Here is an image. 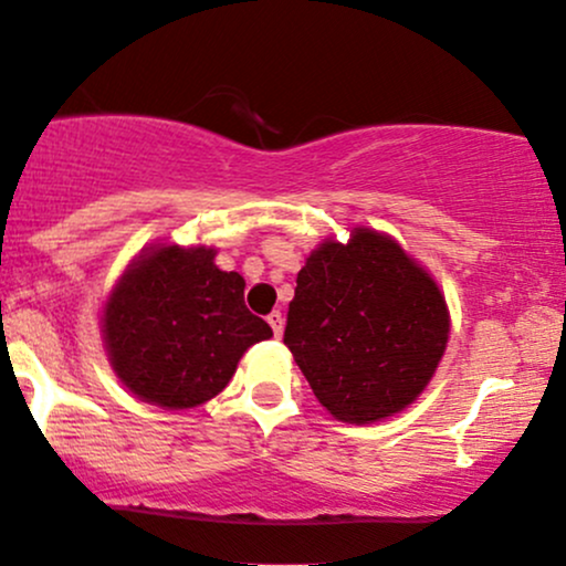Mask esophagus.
Masks as SVG:
<instances>
[{
    "label": "esophagus",
    "mask_w": 566,
    "mask_h": 566,
    "mask_svg": "<svg viewBox=\"0 0 566 566\" xmlns=\"http://www.w3.org/2000/svg\"><path fill=\"white\" fill-rule=\"evenodd\" d=\"M268 324L273 327V335L281 337L283 335V314L281 312H273L268 316Z\"/></svg>",
    "instance_id": "1"
}]
</instances>
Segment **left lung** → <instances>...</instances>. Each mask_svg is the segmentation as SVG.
<instances>
[{"instance_id": "left-lung-1", "label": "left lung", "mask_w": 566, "mask_h": 566, "mask_svg": "<svg viewBox=\"0 0 566 566\" xmlns=\"http://www.w3.org/2000/svg\"><path fill=\"white\" fill-rule=\"evenodd\" d=\"M448 335L436 277L394 237L353 227L345 244L329 237L306 258L283 343L335 420L370 424L428 389Z\"/></svg>"}]
</instances>
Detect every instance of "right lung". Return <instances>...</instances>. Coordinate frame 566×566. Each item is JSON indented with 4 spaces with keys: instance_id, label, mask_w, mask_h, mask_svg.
Instances as JSON below:
<instances>
[{
    "instance_id": "add662e5",
    "label": "right lung",
    "mask_w": 566,
    "mask_h": 566,
    "mask_svg": "<svg viewBox=\"0 0 566 566\" xmlns=\"http://www.w3.org/2000/svg\"><path fill=\"white\" fill-rule=\"evenodd\" d=\"M216 250L144 247L107 293L99 332L120 384L146 405L192 409L227 389L254 343L273 337L244 306V277Z\"/></svg>"
}]
</instances>
